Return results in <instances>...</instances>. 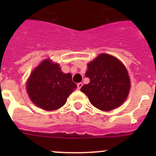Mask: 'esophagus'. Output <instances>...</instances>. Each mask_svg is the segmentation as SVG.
<instances>
[{
  "label": "esophagus",
  "instance_id": "esophagus-1",
  "mask_svg": "<svg viewBox=\"0 0 156 156\" xmlns=\"http://www.w3.org/2000/svg\"><path fill=\"white\" fill-rule=\"evenodd\" d=\"M82 86H83V83H77V88H78V89H80L81 87H82Z\"/></svg>",
  "mask_w": 156,
  "mask_h": 156
}]
</instances>
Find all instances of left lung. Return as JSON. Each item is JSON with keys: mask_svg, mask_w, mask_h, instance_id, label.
I'll return each instance as SVG.
<instances>
[{"mask_svg": "<svg viewBox=\"0 0 156 156\" xmlns=\"http://www.w3.org/2000/svg\"><path fill=\"white\" fill-rule=\"evenodd\" d=\"M90 83L81 87L90 102L101 111H111L124 102L130 88L127 70L119 59L101 54L87 64Z\"/></svg>", "mask_w": 156, "mask_h": 156, "instance_id": "left-lung-1", "label": "left lung"}]
</instances>
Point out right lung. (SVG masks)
Here are the masks:
<instances>
[{"label":"right lung","instance_id":"add662e5","mask_svg":"<svg viewBox=\"0 0 156 156\" xmlns=\"http://www.w3.org/2000/svg\"><path fill=\"white\" fill-rule=\"evenodd\" d=\"M77 87L70 73H64L58 63L45 59L36 67L27 83V90L36 105L47 111L58 109Z\"/></svg>","mask_w":156,"mask_h":156}]
</instances>
